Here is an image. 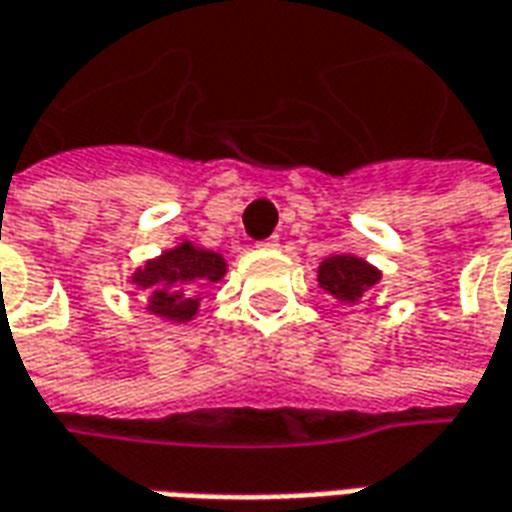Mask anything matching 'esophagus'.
I'll use <instances>...</instances> for the list:
<instances>
[{
	"label": "esophagus",
	"instance_id": "esophagus-1",
	"mask_svg": "<svg viewBox=\"0 0 512 512\" xmlns=\"http://www.w3.org/2000/svg\"><path fill=\"white\" fill-rule=\"evenodd\" d=\"M260 249H277L279 246V235H271V238H266V241H260Z\"/></svg>",
	"mask_w": 512,
	"mask_h": 512
}]
</instances>
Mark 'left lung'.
<instances>
[{"label":"left lung","instance_id":"obj_1","mask_svg":"<svg viewBox=\"0 0 512 512\" xmlns=\"http://www.w3.org/2000/svg\"><path fill=\"white\" fill-rule=\"evenodd\" d=\"M381 282V271L354 255H332L318 266V285L340 304H359Z\"/></svg>","mask_w":512,"mask_h":512}]
</instances>
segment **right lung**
Wrapping results in <instances>:
<instances>
[{
    "instance_id": "1",
    "label": "right lung",
    "mask_w": 512,
    "mask_h": 512,
    "mask_svg": "<svg viewBox=\"0 0 512 512\" xmlns=\"http://www.w3.org/2000/svg\"><path fill=\"white\" fill-rule=\"evenodd\" d=\"M224 274L227 263L219 252L183 241L136 268L131 282L145 290L150 315L172 323H186L200 310L197 288L219 282Z\"/></svg>"
}]
</instances>
